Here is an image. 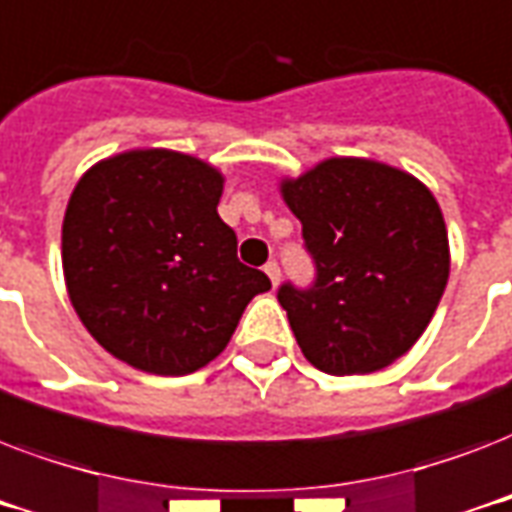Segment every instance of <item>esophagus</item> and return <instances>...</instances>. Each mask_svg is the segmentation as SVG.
I'll return each instance as SVG.
<instances>
[{
  "label": "esophagus",
  "instance_id": "34e87169",
  "mask_svg": "<svg viewBox=\"0 0 512 512\" xmlns=\"http://www.w3.org/2000/svg\"><path fill=\"white\" fill-rule=\"evenodd\" d=\"M263 271L268 273V279H271V284H273V287H276V284H279V279H281L279 263H276V260H271V263H265Z\"/></svg>",
  "mask_w": 512,
  "mask_h": 512
}]
</instances>
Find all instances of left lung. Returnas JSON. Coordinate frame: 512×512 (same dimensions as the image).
<instances>
[{
  "mask_svg": "<svg viewBox=\"0 0 512 512\" xmlns=\"http://www.w3.org/2000/svg\"><path fill=\"white\" fill-rule=\"evenodd\" d=\"M279 191L316 263L311 289H279L303 356L337 377L393 364L428 329L449 281L436 196L409 172L358 156L324 159Z\"/></svg>",
  "mask_w": 512,
  "mask_h": 512,
  "instance_id": "obj_1",
  "label": "left lung"
}]
</instances>
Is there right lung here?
Listing matches in <instances>:
<instances>
[{
    "instance_id": "1",
    "label": "right lung",
    "mask_w": 512,
    "mask_h": 512,
    "mask_svg": "<svg viewBox=\"0 0 512 512\" xmlns=\"http://www.w3.org/2000/svg\"><path fill=\"white\" fill-rule=\"evenodd\" d=\"M223 172L170 148L92 164L63 217V276L95 340L140 372L180 377L225 350L247 303L271 289L220 220Z\"/></svg>"
}]
</instances>
